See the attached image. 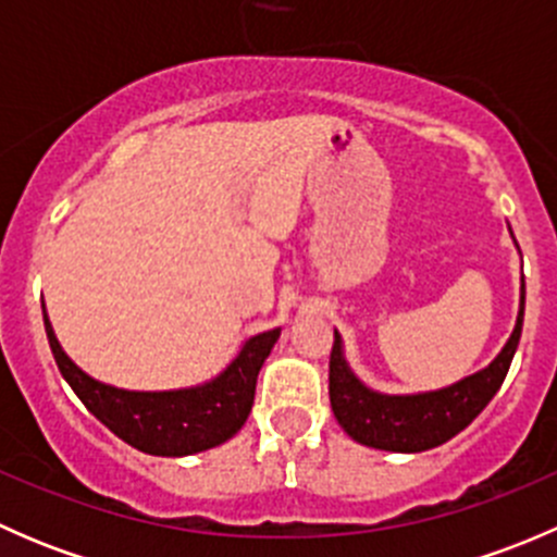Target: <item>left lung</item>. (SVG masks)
<instances>
[{
  "label": "left lung",
  "mask_w": 557,
  "mask_h": 557,
  "mask_svg": "<svg viewBox=\"0 0 557 557\" xmlns=\"http://www.w3.org/2000/svg\"><path fill=\"white\" fill-rule=\"evenodd\" d=\"M522 312H525V283L520 288L518 323L491 367L442 391L409 393V396H387L363 385L347 367L342 336L334 331L329 361V396L334 418L352 440L377 450L423 453L445 445L491 404L502 387L518 350Z\"/></svg>",
  "instance_id": "1"
}]
</instances>
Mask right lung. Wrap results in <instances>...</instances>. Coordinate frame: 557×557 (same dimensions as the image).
Masks as SVG:
<instances>
[{"label": "right lung", "instance_id": "add662e5", "mask_svg": "<svg viewBox=\"0 0 557 557\" xmlns=\"http://www.w3.org/2000/svg\"><path fill=\"white\" fill-rule=\"evenodd\" d=\"M45 334L53 350L59 372L77 393L88 412L126 445L148 455H194L232 440L245 425L256 398V380L263 361L277 342L280 329L250 336L243 350L215 380L183 391H123L88 377L61 350L48 312L42 307Z\"/></svg>", "mask_w": 557, "mask_h": 557}]
</instances>
